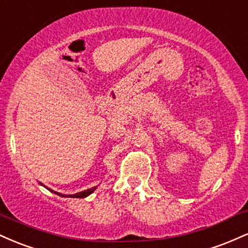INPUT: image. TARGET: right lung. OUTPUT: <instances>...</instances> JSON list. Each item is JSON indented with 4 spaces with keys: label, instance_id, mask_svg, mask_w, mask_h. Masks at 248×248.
Returning <instances> with one entry per match:
<instances>
[{
    "label": "right lung",
    "instance_id": "right-lung-1",
    "mask_svg": "<svg viewBox=\"0 0 248 248\" xmlns=\"http://www.w3.org/2000/svg\"><path fill=\"white\" fill-rule=\"evenodd\" d=\"M41 184L42 186H44V187H46L44 186V184L43 183H39ZM96 187H98V186H93V187H91V189H87V190H84V191H81V192H77V193H75V195H64V193H61V192H57V191H53V190H51V189H49V187H46L47 190H49V191H51V192H53V193H56V195H58V196H61V197H67V198H85V197H87V196H90L91 193H93V191H95V189Z\"/></svg>",
    "mask_w": 248,
    "mask_h": 248
}]
</instances>
